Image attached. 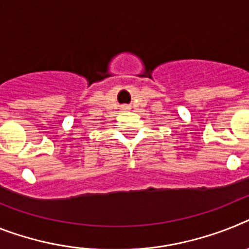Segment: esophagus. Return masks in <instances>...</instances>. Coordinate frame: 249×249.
Here are the masks:
<instances>
[{"label":"esophagus","instance_id":"obj_1","mask_svg":"<svg viewBox=\"0 0 249 249\" xmlns=\"http://www.w3.org/2000/svg\"><path fill=\"white\" fill-rule=\"evenodd\" d=\"M123 108H124V110H128L129 106L128 105H124V106H123Z\"/></svg>","mask_w":249,"mask_h":249}]
</instances>
